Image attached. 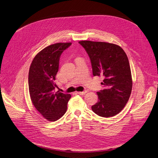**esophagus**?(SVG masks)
<instances>
[{
  "mask_svg": "<svg viewBox=\"0 0 158 158\" xmlns=\"http://www.w3.org/2000/svg\"><path fill=\"white\" fill-rule=\"evenodd\" d=\"M87 92V90H85V91H78V92H77V93H78V94H85Z\"/></svg>",
  "mask_w": 158,
  "mask_h": 158,
  "instance_id": "1",
  "label": "esophagus"
}]
</instances>
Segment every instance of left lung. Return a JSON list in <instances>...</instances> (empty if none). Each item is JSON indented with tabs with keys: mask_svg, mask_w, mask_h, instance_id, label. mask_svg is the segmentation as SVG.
Wrapping results in <instances>:
<instances>
[{
	"mask_svg": "<svg viewBox=\"0 0 158 158\" xmlns=\"http://www.w3.org/2000/svg\"><path fill=\"white\" fill-rule=\"evenodd\" d=\"M90 58L93 74L102 76L105 89L97 92L98 102L91 106L102 117L115 116L124 108L130 97L132 79L129 61L124 50L115 44L81 41Z\"/></svg>",
	"mask_w": 158,
	"mask_h": 158,
	"instance_id": "1",
	"label": "left lung"
}]
</instances>
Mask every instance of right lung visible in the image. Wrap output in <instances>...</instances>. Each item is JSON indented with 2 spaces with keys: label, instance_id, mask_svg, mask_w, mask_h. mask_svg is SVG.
I'll return each instance as SVG.
<instances>
[{
  "label": "right lung",
  "instance_id": "add662e5",
  "mask_svg": "<svg viewBox=\"0 0 158 158\" xmlns=\"http://www.w3.org/2000/svg\"><path fill=\"white\" fill-rule=\"evenodd\" d=\"M71 44L58 43L45 47L35 56L30 67L28 87L31 102L49 121H57L65 114L71 97L70 94L54 91L61 54Z\"/></svg>",
  "mask_w": 158,
  "mask_h": 158
}]
</instances>
